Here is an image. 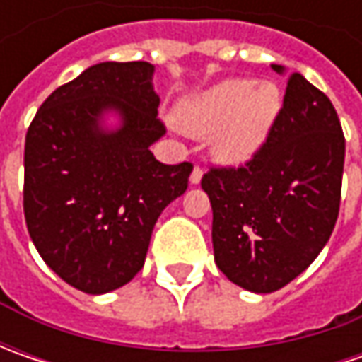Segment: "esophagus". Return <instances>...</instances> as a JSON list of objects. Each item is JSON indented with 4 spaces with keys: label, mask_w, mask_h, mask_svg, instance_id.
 Masks as SVG:
<instances>
[{
    "label": "esophagus",
    "mask_w": 362,
    "mask_h": 362,
    "mask_svg": "<svg viewBox=\"0 0 362 362\" xmlns=\"http://www.w3.org/2000/svg\"><path fill=\"white\" fill-rule=\"evenodd\" d=\"M202 177H203V169H202V167H195V169L191 171V177H189V181H191L193 185H197V183H202Z\"/></svg>",
    "instance_id": "obj_1"
}]
</instances>
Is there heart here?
Wrapping results in <instances>:
<instances>
[{
  "label": "heart",
  "instance_id": "1",
  "mask_svg": "<svg viewBox=\"0 0 362 362\" xmlns=\"http://www.w3.org/2000/svg\"><path fill=\"white\" fill-rule=\"evenodd\" d=\"M282 108V92L274 82L226 78L211 88L185 98L177 119L193 134H211V148L223 163L252 159L266 143Z\"/></svg>",
  "mask_w": 362,
  "mask_h": 362
}]
</instances>
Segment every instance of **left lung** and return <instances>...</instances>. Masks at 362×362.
Wrapping results in <instances>:
<instances>
[{
  "label": "left lung",
  "instance_id": "1",
  "mask_svg": "<svg viewBox=\"0 0 362 362\" xmlns=\"http://www.w3.org/2000/svg\"><path fill=\"white\" fill-rule=\"evenodd\" d=\"M276 72L282 66L272 64ZM344 134L325 92L294 72L266 143L245 165L211 167L214 256L233 284L268 294L313 264L341 207Z\"/></svg>",
  "mask_w": 362,
  "mask_h": 362
}]
</instances>
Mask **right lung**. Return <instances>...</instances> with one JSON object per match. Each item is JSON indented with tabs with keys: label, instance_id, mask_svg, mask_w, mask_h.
<instances>
[{
	"label": "right lung",
	"instance_id": "right-lung-1",
	"mask_svg": "<svg viewBox=\"0 0 362 362\" xmlns=\"http://www.w3.org/2000/svg\"><path fill=\"white\" fill-rule=\"evenodd\" d=\"M153 64L100 62L49 94L23 151V216L42 259L86 294L129 284L160 211L185 193L191 163L163 165ZM117 110L123 124L105 132Z\"/></svg>",
	"mask_w": 362,
	"mask_h": 362
}]
</instances>
